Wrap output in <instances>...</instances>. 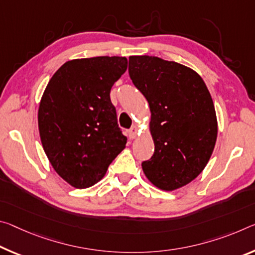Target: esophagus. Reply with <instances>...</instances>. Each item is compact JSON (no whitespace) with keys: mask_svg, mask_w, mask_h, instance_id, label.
<instances>
[{"mask_svg":"<svg viewBox=\"0 0 255 255\" xmlns=\"http://www.w3.org/2000/svg\"><path fill=\"white\" fill-rule=\"evenodd\" d=\"M137 135H138V127L135 126V125H134V126H132L128 130V136H129V138H130V139H134V138H136Z\"/></svg>","mask_w":255,"mask_h":255,"instance_id":"esophagus-1","label":"esophagus"}]
</instances>
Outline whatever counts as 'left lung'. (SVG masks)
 <instances>
[{"mask_svg": "<svg viewBox=\"0 0 255 255\" xmlns=\"http://www.w3.org/2000/svg\"><path fill=\"white\" fill-rule=\"evenodd\" d=\"M129 76L151 111L154 154L142 163L149 183L172 192L191 183L212 155L218 135L213 101L191 68L157 56H129Z\"/></svg>", "mask_w": 255, "mask_h": 255, "instance_id": "8db88e82", "label": "left lung"}]
</instances>
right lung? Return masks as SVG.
I'll return each mask as SVG.
<instances>
[{"label":"right lung","mask_w":255,"mask_h":255,"mask_svg":"<svg viewBox=\"0 0 255 255\" xmlns=\"http://www.w3.org/2000/svg\"><path fill=\"white\" fill-rule=\"evenodd\" d=\"M127 64L125 56L70 60L56 70L43 93L40 142L55 172L72 187L99 183L126 147L110 91Z\"/></svg>","instance_id":"1"}]
</instances>
